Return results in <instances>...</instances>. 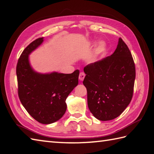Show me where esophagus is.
Instances as JSON below:
<instances>
[{"label": "esophagus", "instance_id": "esophagus-1", "mask_svg": "<svg viewBox=\"0 0 154 154\" xmlns=\"http://www.w3.org/2000/svg\"><path fill=\"white\" fill-rule=\"evenodd\" d=\"M85 77V74L83 72H81L79 76V79L80 81H83Z\"/></svg>", "mask_w": 154, "mask_h": 154}]
</instances>
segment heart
Returning a JSON list of instances; mask_svg holds the SVG:
<instances>
[{
	"label": "heart",
	"mask_w": 154,
	"mask_h": 154,
	"mask_svg": "<svg viewBox=\"0 0 154 154\" xmlns=\"http://www.w3.org/2000/svg\"><path fill=\"white\" fill-rule=\"evenodd\" d=\"M104 44L103 43H100V45H99V47H98V48L97 49V51H96V53L97 54H99L100 52H101L102 51H103L104 50ZM91 60H94V57H91Z\"/></svg>",
	"instance_id": "obj_1"
}]
</instances>
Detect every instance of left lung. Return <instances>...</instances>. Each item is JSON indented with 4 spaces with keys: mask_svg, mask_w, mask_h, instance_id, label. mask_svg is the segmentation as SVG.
Listing matches in <instances>:
<instances>
[{
    "mask_svg": "<svg viewBox=\"0 0 154 154\" xmlns=\"http://www.w3.org/2000/svg\"><path fill=\"white\" fill-rule=\"evenodd\" d=\"M88 107L99 120L120 116L132 100L136 68L128 47L122 38L114 53L84 67Z\"/></svg>",
    "mask_w": 154,
    "mask_h": 154,
    "instance_id": "8db88e82",
    "label": "left lung"
}]
</instances>
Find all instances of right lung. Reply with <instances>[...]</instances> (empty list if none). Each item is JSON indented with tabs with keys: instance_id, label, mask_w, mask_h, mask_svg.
<instances>
[{
	"instance_id": "1",
	"label": "right lung",
	"mask_w": 154,
	"mask_h": 154,
	"mask_svg": "<svg viewBox=\"0 0 154 154\" xmlns=\"http://www.w3.org/2000/svg\"><path fill=\"white\" fill-rule=\"evenodd\" d=\"M44 41L39 38L29 44L20 56L16 65L18 94L22 104L38 122H56L67 109V97L78 85L79 71L70 74L53 72L41 74L34 71L28 55Z\"/></svg>"
}]
</instances>
